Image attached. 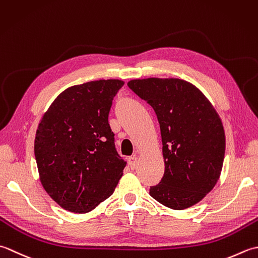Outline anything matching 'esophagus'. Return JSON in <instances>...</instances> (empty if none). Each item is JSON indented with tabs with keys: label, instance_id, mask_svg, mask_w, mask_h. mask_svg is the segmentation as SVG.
<instances>
[{
	"label": "esophagus",
	"instance_id": "1",
	"mask_svg": "<svg viewBox=\"0 0 258 258\" xmlns=\"http://www.w3.org/2000/svg\"><path fill=\"white\" fill-rule=\"evenodd\" d=\"M128 162H129V166H130L131 169H136L137 165H138V157H136V156L130 157Z\"/></svg>",
	"mask_w": 258,
	"mask_h": 258
}]
</instances>
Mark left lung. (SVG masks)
I'll return each mask as SVG.
<instances>
[{"label": "left lung", "mask_w": 258, "mask_h": 258, "mask_svg": "<svg viewBox=\"0 0 258 258\" xmlns=\"http://www.w3.org/2000/svg\"><path fill=\"white\" fill-rule=\"evenodd\" d=\"M128 87L155 110L165 173L150 196L175 210L199 203L219 179L225 131L219 114L197 87L181 79H136Z\"/></svg>", "instance_id": "obj_1"}]
</instances>
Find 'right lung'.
<instances>
[{"mask_svg":"<svg viewBox=\"0 0 258 258\" xmlns=\"http://www.w3.org/2000/svg\"><path fill=\"white\" fill-rule=\"evenodd\" d=\"M124 85L109 79L72 86L51 103L36 129L34 155L48 195L71 213L91 212L112 195L127 162L114 148L108 115Z\"/></svg>","mask_w":258,"mask_h":258,"instance_id":"add662e5","label":"right lung"}]
</instances>
